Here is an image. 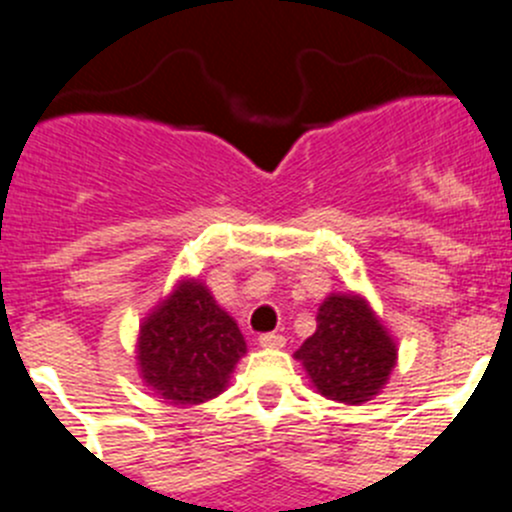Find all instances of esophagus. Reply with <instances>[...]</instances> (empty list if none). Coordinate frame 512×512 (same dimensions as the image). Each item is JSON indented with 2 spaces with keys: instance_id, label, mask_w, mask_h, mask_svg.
<instances>
[{
  "instance_id": "obj_1",
  "label": "esophagus",
  "mask_w": 512,
  "mask_h": 512,
  "mask_svg": "<svg viewBox=\"0 0 512 512\" xmlns=\"http://www.w3.org/2000/svg\"><path fill=\"white\" fill-rule=\"evenodd\" d=\"M257 342H260V347H267V350H280V347H285V337L277 335V332H262L257 337Z\"/></svg>"
}]
</instances>
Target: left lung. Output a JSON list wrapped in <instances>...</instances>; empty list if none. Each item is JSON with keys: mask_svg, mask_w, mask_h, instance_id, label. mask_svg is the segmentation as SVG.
Returning a JSON list of instances; mask_svg holds the SVG:
<instances>
[{"mask_svg": "<svg viewBox=\"0 0 512 512\" xmlns=\"http://www.w3.org/2000/svg\"><path fill=\"white\" fill-rule=\"evenodd\" d=\"M317 393L360 405L375 398L398 360V345L360 295H330L317 310L315 335L295 352Z\"/></svg>", "mask_w": 512, "mask_h": 512, "instance_id": "obj_1", "label": "left lung"}]
</instances>
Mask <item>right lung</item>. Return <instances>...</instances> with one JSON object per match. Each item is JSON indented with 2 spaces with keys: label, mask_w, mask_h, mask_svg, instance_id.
Segmentation results:
<instances>
[{
  "label": "right lung",
  "mask_w": 512,
  "mask_h": 512,
  "mask_svg": "<svg viewBox=\"0 0 512 512\" xmlns=\"http://www.w3.org/2000/svg\"><path fill=\"white\" fill-rule=\"evenodd\" d=\"M245 352L237 322L197 280L180 282L142 322L137 337L142 380L172 405L217 398Z\"/></svg>",
  "instance_id": "1"
}]
</instances>
